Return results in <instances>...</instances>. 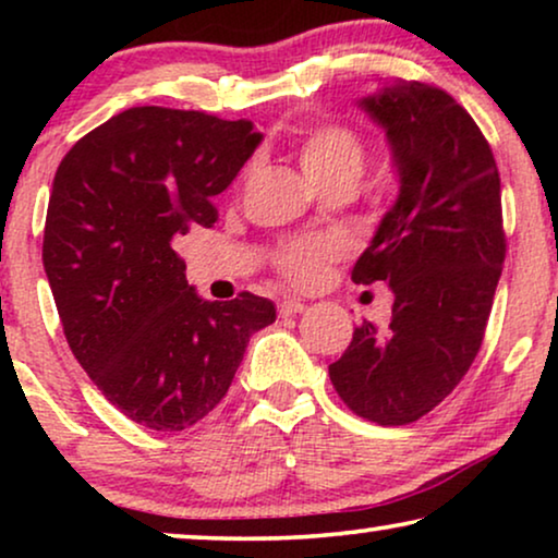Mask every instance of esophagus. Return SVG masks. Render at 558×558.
I'll use <instances>...</instances> for the list:
<instances>
[{
  "label": "esophagus",
  "instance_id": "esophagus-1",
  "mask_svg": "<svg viewBox=\"0 0 558 558\" xmlns=\"http://www.w3.org/2000/svg\"><path fill=\"white\" fill-rule=\"evenodd\" d=\"M307 310V304L300 302V300H284L279 304V315L281 317H292V315H300V312Z\"/></svg>",
  "mask_w": 558,
  "mask_h": 558
}]
</instances>
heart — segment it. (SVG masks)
Wrapping results in <instances>:
<instances>
[{
	"label": "heart",
	"instance_id": "obj_1",
	"mask_svg": "<svg viewBox=\"0 0 558 558\" xmlns=\"http://www.w3.org/2000/svg\"><path fill=\"white\" fill-rule=\"evenodd\" d=\"M365 157L363 136L353 126L317 124L304 132L294 144V159L300 170L315 182L319 190L332 185L353 187L361 178ZM342 254V243L332 235H312V239H294L281 243L274 254V264L281 277L296 287H312L323 279L327 264Z\"/></svg>",
	"mask_w": 558,
	"mask_h": 558
}]
</instances>
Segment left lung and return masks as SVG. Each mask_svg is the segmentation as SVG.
Instances as JSON below:
<instances>
[{
  "instance_id": "obj_1",
  "label": "left lung",
  "mask_w": 558,
  "mask_h": 558,
  "mask_svg": "<svg viewBox=\"0 0 558 558\" xmlns=\"http://www.w3.org/2000/svg\"><path fill=\"white\" fill-rule=\"evenodd\" d=\"M357 106L384 126L401 187L353 281H386L393 307L386 330L355 327L330 380L353 414L401 426L445 401L483 345L506 262L500 174L447 90L396 81Z\"/></svg>"
}]
</instances>
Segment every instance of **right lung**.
Wrapping results in <instances>:
<instances>
[{
	"mask_svg": "<svg viewBox=\"0 0 558 558\" xmlns=\"http://www.w3.org/2000/svg\"><path fill=\"white\" fill-rule=\"evenodd\" d=\"M262 142L251 121L134 106L60 162L43 264L75 361L106 399L155 432H182L218 407L248 338L277 319L241 292L208 302L172 239L218 220L213 197Z\"/></svg>",
	"mask_w": 558,
	"mask_h": 558,
	"instance_id": "right-lung-1",
	"label": "right lung"
}]
</instances>
